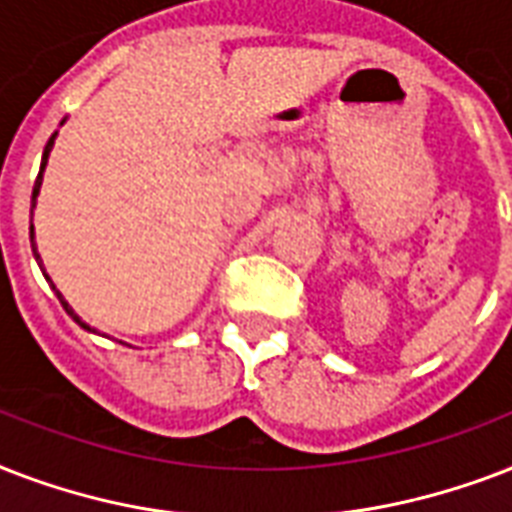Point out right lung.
<instances>
[{"label": "right lung", "instance_id": "add662e5", "mask_svg": "<svg viewBox=\"0 0 512 512\" xmlns=\"http://www.w3.org/2000/svg\"><path fill=\"white\" fill-rule=\"evenodd\" d=\"M63 125V122H61ZM55 136H58V133H53V136H50V141H47V146H45V152H42V165H39V176H37V181H34V192H31V213H34V205H37V194H39V186H42V173H45V165H47V157H50V152H53V144H55ZM31 251H34V256H37V261H39V267H42V259H39V253H37V245H34V224H31ZM42 272H45V269H42ZM47 277V275H45ZM47 283H53V280H50V277H47ZM53 291H55V285H53ZM58 293V299H61V304H63V310L69 312L71 318L77 320L79 326L85 328V331H93V328L87 326L85 320L79 318L77 312L71 310L69 307V301L63 299L61 296V291H55Z\"/></svg>", "mask_w": 512, "mask_h": 512}]
</instances>
